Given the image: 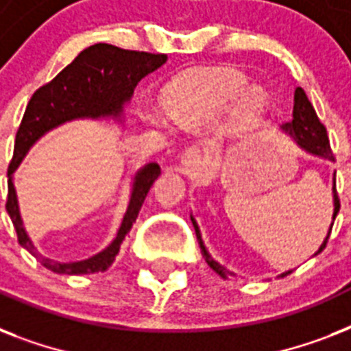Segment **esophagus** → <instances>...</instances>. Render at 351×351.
<instances>
[{
  "instance_id": "obj_1",
  "label": "esophagus",
  "mask_w": 351,
  "mask_h": 351,
  "mask_svg": "<svg viewBox=\"0 0 351 351\" xmlns=\"http://www.w3.org/2000/svg\"><path fill=\"white\" fill-rule=\"evenodd\" d=\"M178 169L187 176L198 175V173L204 169V158H202V151H200V147L186 149V153L180 156Z\"/></svg>"
}]
</instances>
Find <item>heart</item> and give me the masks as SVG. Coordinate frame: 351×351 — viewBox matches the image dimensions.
<instances>
[{
	"label": "heart",
	"mask_w": 351,
	"mask_h": 351,
	"mask_svg": "<svg viewBox=\"0 0 351 351\" xmlns=\"http://www.w3.org/2000/svg\"><path fill=\"white\" fill-rule=\"evenodd\" d=\"M247 89L245 78L233 73L202 74L187 82L178 104V118L189 125L217 120L240 97L234 109L239 127H251L267 111V98L261 89Z\"/></svg>",
	"instance_id": "b5f03b06"
}]
</instances>
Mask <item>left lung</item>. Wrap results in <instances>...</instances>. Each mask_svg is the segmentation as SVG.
Wrapping results in <instances>:
<instances>
[{"label": "left lung", "instance_id": "obj_1", "mask_svg": "<svg viewBox=\"0 0 351 351\" xmlns=\"http://www.w3.org/2000/svg\"><path fill=\"white\" fill-rule=\"evenodd\" d=\"M282 131L288 132L289 136L293 138L295 142L299 143L300 147L306 149L308 153L315 154V156H321V158H328V160H333V153L332 149H330V140H328V132H326V127L322 125V121L319 120L317 117L315 109L311 106V101L308 100V96L306 93L300 87L295 89V101H293V118L291 121L288 123H284L282 125ZM339 209H341V202H339V195H337V187H335V175H333V219H332V224H330V230H328L326 239L324 242L321 244L319 251H317L315 255H319L328 244V239H330V233H332V228H333V222H335V217H337ZM191 222H193V228H195V233H197V240L198 244H200V250H202V255L208 262V266L213 269L215 273H219L222 278H228L231 277L233 273L228 271L222 264L215 261L213 256L209 255L208 250H206V245L202 242V234H200V230H198L197 222L195 219L191 217ZM291 271H286V273H280L278 277H286L289 275Z\"/></svg>", "mask_w": 351, "mask_h": 351}]
</instances>
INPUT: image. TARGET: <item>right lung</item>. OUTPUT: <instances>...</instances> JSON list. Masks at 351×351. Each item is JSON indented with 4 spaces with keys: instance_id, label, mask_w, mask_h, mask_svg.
Segmentation results:
<instances>
[{
    "instance_id": "right-lung-1",
    "label": "right lung",
    "mask_w": 351,
    "mask_h": 351,
    "mask_svg": "<svg viewBox=\"0 0 351 351\" xmlns=\"http://www.w3.org/2000/svg\"><path fill=\"white\" fill-rule=\"evenodd\" d=\"M167 62L165 54L125 51L109 43H96L87 47L73 63H69L56 78L36 90L25 109L23 120L19 123L14 143V156L8 164V197L7 213L18 233V242L25 250L41 262V266L54 273L65 275H87V273L106 271L117 258L125 234L131 231L142 204L147 197L153 182L160 176V165L151 162L138 171L132 182L129 206L121 220L120 230L111 244L98 255L78 262H56L41 256L36 251L32 240L23 228L19 215L18 197L14 189L12 175L18 169L25 154L45 132L65 121L78 118H117L123 114V107L131 100L134 87L149 73H153Z\"/></svg>"
}]
</instances>
